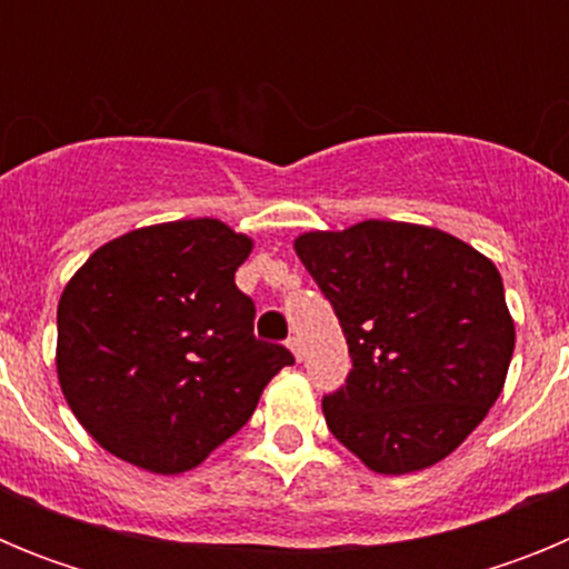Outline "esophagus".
Wrapping results in <instances>:
<instances>
[{
	"label": "esophagus",
	"mask_w": 569,
	"mask_h": 569,
	"mask_svg": "<svg viewBox=\"0 0 569 569\" xmlns=\"http://www.w3.org/2000/svg\"><path fill=\"white\" fill-rule=\"evenodd\" d=\"M288 347H290V353L296 356V361H301V356H305V347H301V339H299V336H290V339H288Z\"/></svg>",
	"instance_id": "1"
}]
</instances>
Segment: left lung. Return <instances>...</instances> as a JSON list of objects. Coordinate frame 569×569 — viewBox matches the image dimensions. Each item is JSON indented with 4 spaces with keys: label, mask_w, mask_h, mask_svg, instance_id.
I'll use <instances>...</instances> for the list:
<instances>
[{
    "label": "left lung",
    "mask_w": 569,
    "mask_h": 569,
    "mask_svg": "<svg viewBox=\"0 0 569 569\" xmlns=\"http://www.w3.org/2000/svg\"><path fill=\"white\" fill-rule=\"evenodd\" d=\"M296 253L353 359L321 399L330 433L385 476L453 453L499 399L516 347L496 264L445 230L379 219L299 236Z\"/></svg>",
    "instance_id": "1"
}]
</instances>
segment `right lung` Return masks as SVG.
<instances>
[{"mask_svg":"<svg viewBox=\"0 0 569 569\" xmlns=\"http://www.w3.org/2000/svg\"><path fill=\"white\" fill-rule=\"evenodd\" d=\"M250 250L219 219H182L108 241L68 281L59 385L116 459L162 476L202 465L293 365L288 347L256 339V305L236 288Z\"/></svg>","mask_w":569,"mask_h":569,"instance_id":"1","label":"right lung"}]
</instances>
